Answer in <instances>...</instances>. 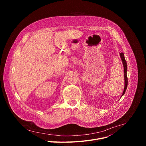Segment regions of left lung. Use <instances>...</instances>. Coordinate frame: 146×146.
Wrapping results in <instances>:
<instances>
[{"label": "left lung", "instance_id": "obj_1", "mask_svg": "<svg viewBox=\"0 0 146 146\" xmlns=\"http://www.w3.org/2000/svg\"><path fill=\"white\" fill-rule=\"evenodd\" d=\"M120 55V57L122 62V65H123V72H124V80H125V84H124V89H123V93L121 95V97L125 94V91L127 90V86H128V78H127V62L125 60V56H124V54L123 52H121L119 53Z\"/></svg>", "mask_w": 146, "mask_h": 146}]
</instances>
